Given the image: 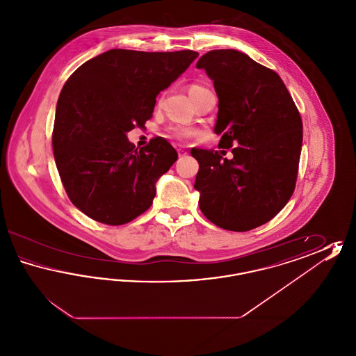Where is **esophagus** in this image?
Listing matches in <instances>:
<instances>
[{
    "mask_svg": "<svg viewBox=\"0 0 356 356\" xmlns=\"http://www.w3.org/2000/svg\"><path fill=\"white\" fill-rule=\"evenodd\" d=\"M177 153H179V156H180V157H183V156H186V149H183V148H179V149H177Z\"/></svg>",
    "mask_w": 356,
    "mask_h": 356,
    "instance_id": "1",
    "label": "esophagus"
}]
</instances>
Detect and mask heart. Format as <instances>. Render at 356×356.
Masks as SVG:
<instances>
[{
	"mask_svg": "<svg viewBox=\"0 0 356 356\" xmlns=\"http://www.w3.org/2000/svg\"><path fill=\"white\" fill-rule=\"evenodd\" d=\"M204 89L205 88L202 86V85L193 84L189 86L188 92H189V96L192 97L193 95H196L197 92H202ZM170 136H173V137H176L179 140H184V138H188V137L193 135L195 131L192 128H188V127H173V128H170Z\"/></svg>",
	"mask_w": 356,
	"mask_h": 356,
	"instance_id": "b5f03b06",
	"label": "heart"
}]
</instances>
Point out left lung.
<instances>
[{
	"label": "left lung",
	"mask_w": 356,
	"mask_h": 356,
	"mask_svg": "<svg viewBox=\"0 0 356 356\" xmlns=\"http://www.w3.org/2000/svg\"><path fill=\"white\" fill-rule=\"evenodd\" d=\"M204 69L219 99L218 151L193 148L195 189L204 216L227 231L245 232L275 218L291 199L303 141L299 111L280 76L234 49L205 53Z\"/></svg>",
	"instance_id": "left-lung-1"
}]
</instances>
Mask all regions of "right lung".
Listing matches in <instances>:
<instances>
[{
    "mask_svg": "<svg viewBox=\"0 0 356 356\" xmlns=\"http://www.w3.org/2000/svg\"><path fill=\"white\" fill-rule=\"evenodd\" d=\"M197 56L111 49L70 74L56 106L51 143L69 199L86 216L121 225L152 205L156 183L177 152L163 137L137 151L127 134L152 118L157 95Z\"/></svg>",
    "mask_w": 356,
    "mask_h": 356,
    "instance_id": "1",
    "label": "right lung"
}]
</instances>
